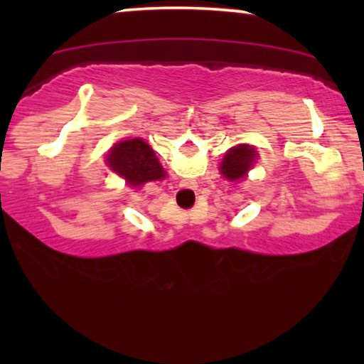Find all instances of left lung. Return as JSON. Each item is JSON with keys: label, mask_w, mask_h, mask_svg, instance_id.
<instances>
[{"label": "left lung", "mask_w": 364, "mask_h": 364, "mask_svg": "<svg viewBox=\"0 0 364 364\" xmlns=\"http://www.w3.org/2000/svg\"><path fill=\"white\" fill-rule=\"evenodd\" d=\"M258 154L255 147L248 146V144H240V146L232 147L220 164V173L227 181L237 182L240 178L248 176V171L255 166Z\"/></svg>", "instance_id": "8db88e82"}]
</instances>
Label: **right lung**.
I'll return each instance as SVG.
<instances>
[{
  "mask_svg": "<svg viewBox=\"0 0 364 364\" xmlns=\"http://www.w3.org/2000/svg\"><path fill=\"white\" fill-rule=\"evenodd\" d=\"M107 166L129 186L139 188L146 182L161 181L167 176L156 157V152L142 139H127L117 142L107 154Z\"/></svg>",
  "mask_w": 364,
  "mask_h": 364,
  "instance_id": "add662e5",
  "label": "right lung"
}]
</instances>
